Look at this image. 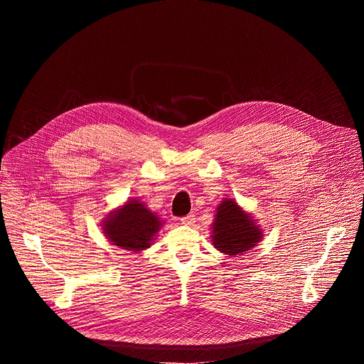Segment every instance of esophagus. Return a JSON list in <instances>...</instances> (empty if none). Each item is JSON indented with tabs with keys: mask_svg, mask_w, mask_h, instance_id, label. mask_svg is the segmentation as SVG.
<instances>
[{
	"mask_svg": "<svg viewBox=\"0 0 364 364\" xmlns=\"http://www.w3.org/2000/svg\"><path fill=\"white\" fill-rule=\"evenodd\" d=\"M194 222H196L194 215H187V216H184V218H181V219H180V223H181V225H184V226H193V225H194Z\"/></svg>",
	"mask_w": 364,
	"mask_h": 364,
	"instance_id": "34e87169",
	"label": "esophagus"
}]
</instances>
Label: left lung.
<instances>
[{"instance_id":"1","label":"left lung","mask_w":364,"mask_h":364,"mask_svg":"<svg viewBox=\"0 0 364 364\" xmlns=\"http://www.w3.org/2000/svg\"><path fill=\"white\" fill-rule=\"evenodd\" d=\"M264 237L256 220L233 198H223L212 225V243L225 255H243Z\"/></svg>"}]
</instances>
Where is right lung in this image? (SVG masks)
I'll return each mask as SVG.
<instances>
[{
  "label": "right lung",
  "mask_w": 364,
  "mask_h": 364,
  "mask_svg": "<svg viewBox=\"0 0 364 364\" xmlns=\"http://www.w3.org/2000/svg\"><path fill=\"white\" fill-rule=\"evenodd\" d=\"M163 220L138 198L128 200L102 220L107 239L125 250L141 252L151 246Z\"/></svg>",
  "instance_id": "1"
}]
</instances>
